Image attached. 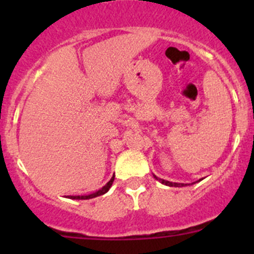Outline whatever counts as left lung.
<instances>
[{"label": "left lung", "instance_id": "8db88e82", "mask_svg": "<svg viewBox=\"0 0 254 254\" xmlns=\"http://www.w3.org/2000/svg\"><path fill=\"white\" fill-rule=\"evenodd\" d=\"M153 177H155V178L157 179V181H160L162 184H166V186H170V187H184V184H182V183H172V182L165 181V179H161V178H158V177H156V176H153Z\"/></svg>", "mask_w": 254, "mask_h": 254}]
</instances>
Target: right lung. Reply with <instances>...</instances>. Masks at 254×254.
Here are the masks:
<instances>
[{"label": "right lung", "instance_id": "right-lung-1", "mask_svg": "<svg viewBox=\"0 0 254 254\" xmlns=\"http://www.w3.org/2000/svg\"><path fill=\"white\" fill-rule=\"evenodd\" d=\"M113 182H114V176L112 177L111 181H109L108 183H107L106 186H104L103 188L101 189V190L96 191V193H93V194H89V195H82V196L77 195V196H70V198H71V199H91V198H96V196H99V195H102V194L107 193V191L109 190V188H111V187H112Z\"/></svg>", "mask_w": 254, "mask_h": 254}]
</instances>
